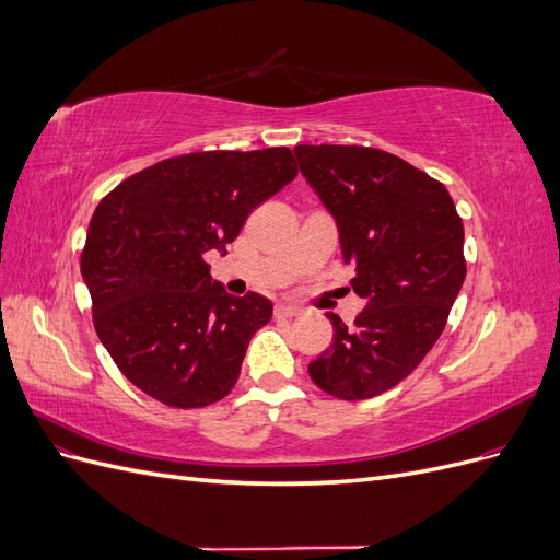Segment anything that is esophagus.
I'll return each mask as SVG.
<instances>
[{"label":"esophagus","instance_id":"1","mask_svg":"<svg viewBox=\"0 0 560 560\" xmlns=\"http://www.w3.org/2000/svg\"><path fill=\"white\" fill-rule=\"evenodd\" d=\"M273 315H276V319H290V317L299 315V308H294V306H276Z\"/></svg>","mask_w":560,"mask_h":560}]
</instances>
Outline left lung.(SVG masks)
I'll use <instances>...</instances> for the list:
<instances>
[{
	"label": "left lung",
	"mask_w": 560,
	"mask_h": 560,
	"mask_svg": "<svg viewBox=\"0 0 560 560\" xmlns=\"http://www.w3.org/2000/svg\"><path fill=\"white\" fill-rule=\"evenodd\" d=\"M303 177L334 214L352 290L366 308L308 364L317 387L369 399L401 383L442 336L467 276L465 229L446 186L383 149L294 147Z\"/></svg>",
	"instance_id": "obj_1"
}]
</instances>
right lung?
I'll list each match as a JSON object with an SVG mask.
<instances>
[{
  "label": "right lung",
  "mask_w": 560,
  "mask_h": 560,
  "mask_svg": "<svg viewBox=\"0 0 560 560\" xmlns=\"http://www.w3.org/2000/svg\"><path fill=\"white\" fill-rule=\"evenodd\" d=\"M296 173L287 147L194 151L144 167L97 202L81 276L100 341L135 387L175 409L231 393L273 303L231 296L206 252H226L249 212Z\"/></svg>",
  "instance_id": "add662e5"
}]
</instances>
